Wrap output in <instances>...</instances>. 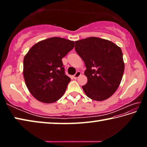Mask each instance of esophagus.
Segmentation results:
<instances>
[{"mask_svg":"<svg viewBox=\"0 0 147 147\" xmlns=\"http://www.w3.org/2000/svg\"><path fill=\"white\" fill-rule=\"evenodd\" d=\"M80 75H81V72L80 71H77L76 73L73 76V78L74 79H76V78H78Z\"/></svg>","mask_w":147,"mask_h":147,"instance_id":"34e87169","label":"esophagus"}]
</instances>
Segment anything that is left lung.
<instances>
[{"mask_svg":"<svg viewBox=\"0 0 147 147\" xmlns=\"http://www.w3.org/2000/svg\"><path fill=\"white\" fill-rule=\"evenodd\" d=\"M75 51L85 63L88 83L82 86L91 99L102 101L115 93L123 78L124 63L120 47L106 39L91 37L75 42Z\"/></svg>","mask_w":147,"mask_h":147,"instance_id":"8db88e82","label":"left lung"}]
</instances>
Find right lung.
Instances as JSON below:
<instances>
[{
	"instance_id": "obj_1",
	"label": "right lung",
	"mask_w": 147,
	"mask_h": 147,
	"mask_svg": "<svg viewBox=\"0 0 147 147\" xmlns=\"http://www.w3.org/2000/svg\"><path fill=\"white\" fill-rule=\"evenodd\" d=\"M74 47L68 39L51 38L35 44L24 58L23 75L29 91L37 100L53 103L66 91L71 78L61 59Z\"/></svg>"
}]
</instances>
